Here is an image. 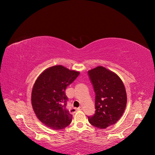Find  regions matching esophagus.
I'll list each match as a JSON object with an SVG mask.
<instances>
[{"label":"esophagus","instance_id":"1","mask_svg":"<svg viewBox=\"0 0 155 155\" xmlns=\"http://www.w3.org/2000/svg\"><path fill=\"white\" fill-rule=\"evenodd\" d=\"M82 109H83V108H82V107H78V108H77L78 110H81Z\"/></svg>","mask_w":155,"mask_h":155}]
</instances>
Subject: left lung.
<instances>
[{
	"label": "left lung",
	"mask_w": 155,
	"mask_h": 155,
	"mask_svg": "<svg viewBox=\"0 0 155 155\" xmlns=\"http://www.w3.org/2000/svg\"><path fill=\"white\" fill-rule=\"evenodd\" d=\"M95 93V113L88 121L101 129L114 124L123 114L127 102V93L118 76L103 67L88 71Z\"/></svg>",
	"instance_id": "1"
}]
</instances>
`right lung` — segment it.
Listing matches in <instances>:
<instances>
[{
    "instance_id": "add662e5",
    "label": "right lung",
    "mask_w": 155,
    "mask_h": 155,
    "mask_svg": "<svg viewBox=\"0 0 155 155\" xmlns=\"http://www.w3.org/2000/svg\"><path fill=\"white\" fill-rule=\"evenodd\" d=\"M79 74L57 65L46 69L36 80L31 103L36 116L46 126L61 130L71 123L72 115L66 108L68 98L65 90Z\"/></svg>"
}]
</instances>
